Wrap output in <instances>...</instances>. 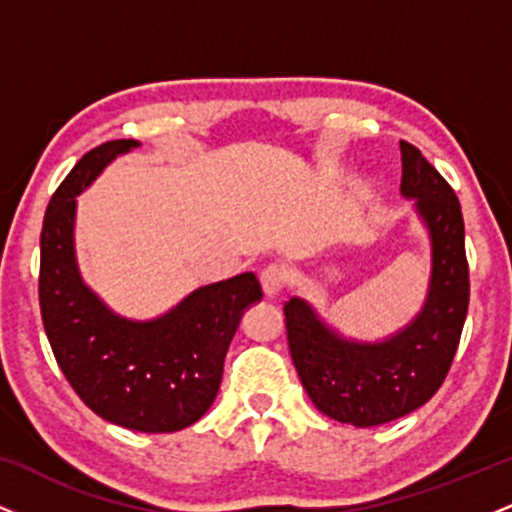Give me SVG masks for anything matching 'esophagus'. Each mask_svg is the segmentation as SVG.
<instances>
[{
  "instance_id": "obj_1",
  "label": "esophagus",
  "mask_w": 512,
  "mask_h": 512,
  "mask_svg": "<svg viewBox=\"0 0 512 512\" xmlns=\"http://www.w3.org/2000/svg\"><path fill=\"white\" fill-rule=\"evenodd\" d=\"M260 284H262L264 298L274 301V298L279 296L281 289H284V284H286V269L279 267V264H269L267 269H262Z\"/></svg>"
}]
</instances>
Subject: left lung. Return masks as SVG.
<instances>
[{"mask_svg": "<svg viewBox=\"0 0 512 512\" xmlns=\"http://www.w3.org/2000/svg\"><path fill=\"white\" fill-rule=\"evenodd\" d=\"M402 149V192L431 240L426 301L411 322L378 342L344 337L305 298L284 305L289 349L313 404L339 424L370 428L402 419L448 375L469 305L464 221L455 192L416 146Z\"/></svg>", "mask_w": 512, "mask_h": 512, "instance_id": "8db88e82", "label": "left lung"}]
</instances>
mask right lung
Returning a JSON list of instances; mask_svg holds the SVG:
<instances>
[{
    "mask_svg": "<svg viewBox=\"0 0 512 512\" xmlns=\"http://www.w3.org/2000/svg\"><path fill=\"white\" fill-rule=\"evenodd\" d=\"M137 139L91 149L52 195L40 233V313L64 378L91 411L142 433H173L207 414L240 317L262 301L252 272L199 286L151 320L117 315L86 284L74 248L76 197Z\"/></svg>",
    "mask_w": 512,
    "mask_h": 512,
    "instance_id": "add662e5",
    "label": "right lung"
}]
</instances>
